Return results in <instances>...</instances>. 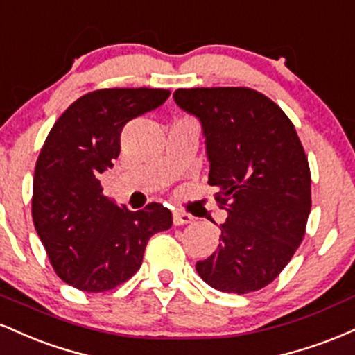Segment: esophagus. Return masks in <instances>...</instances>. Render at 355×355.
<instances>
[{"label":"esophagus","instance_id":"34e87169","mask_svg":"<svg viewBox=\"0 0 355 355\" xmlns=\"http://www.w3.org/2000/svg\"><path fill=\"white\" fill-rule=\"evenodd\" d=\"M193 222V217H191L190 214H187V211H173V223L175 225H185V223H191Z\"/></svg>","mask_w":355,"mask_h":355}]
</instances>
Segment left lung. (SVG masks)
I'll return each mask as SVG.
<instances>
[{
	"mask_svg": "<svg viewBox=\"0 0 355 355\" xmlns=\"http://www.w3.org/2000/svg\"><path fill=\"white\" fill-rule=\"evenodd\" d=\"M173 98L202 121L209 185L229 214L198 275L229 294L260 291L291 262L311 214V168L295 126L252 88H178Z\"/></svg>",
	"mask_w": 355,
	"mask_h": 355,
	"instance_id": "8db88e82",
	"label": "left lung"
}]
</instances>
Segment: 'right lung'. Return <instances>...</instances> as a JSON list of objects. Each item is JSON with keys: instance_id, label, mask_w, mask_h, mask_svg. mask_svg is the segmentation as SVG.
Returning <instances> with one entry per match:
<instances>
[{"instance_id": "1", "label": "right lung", "mask_w": 355, "mask_h": 355, "mask_svg": "<svg viewBox=\"0 0 355 355\" xmlns=\"http://www.w3.org/2000/svg\"><path fill=\"white\" fill-rule=\"evenodd\" d=\"M170 96L162 88H101L61 113L35 166L31 215L51 267L83 292H107L140 268L150 237L172 227V211L148 203L130 211L103 195L100 173L120 155L133 118Z\"/></svg>"}]
</instances>
